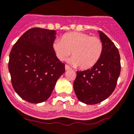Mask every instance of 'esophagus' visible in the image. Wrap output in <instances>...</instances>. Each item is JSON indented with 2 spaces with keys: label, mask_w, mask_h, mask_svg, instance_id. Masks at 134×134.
Returning <instances> with one entry per match:
<instances>
[{
  "label": "esophagus",
  "mask_w": 134,
  "mask_h": 134,
  "mask_svg": "<svg viewBox=\"0 0 134 134\" xmlns=\"http://www.w3.org/2000/svg\"><path fill=\"white\" fill-rule=\"evenodd\" d=\"M71 69H72V68H71L69 66H68V65H65V70H70Z\"/></svg>",
  "instance_id": "34e87169"
}]
</instances>
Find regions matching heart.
Instances as JSON below:
<instances>
[{
    "label": "heart",
    "mask_w": 134,
    "mask_h": 134,
    "mask_svg": "<svg viewBox=\"0 0 134 134\" xmlns=\"http://www.w3.org/2000/svg\"><path fill=\"white\" fill-rule=\"evenodd\" d=\"M54 52L60 61L72 53L68 62L82 70L92 68L99 61L103 52V43L99 38L84 32L64 34L61 40L56 39L52 44Z\"/></svg>",
    "instance_id": "b5f03b06"
}]
</instances>
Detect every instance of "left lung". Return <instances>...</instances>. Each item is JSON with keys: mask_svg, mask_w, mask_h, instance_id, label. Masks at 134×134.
Wrapping results in <instances>:
<instances>
[{"mask_svg": "<svg viewBox=\"0 0 134 134\" xmlns=\"http://www.w3.org/2000/svg\"><path fill=\"white\" fill-rule=\"evenodd\" d=\"M103 43L99 61L90 69L77 71L74 89L78 100L86 104H96L108 98L116 88L121 70L119 51L112 41L98 31Z\"/></svg>", "mask_w": 134, "mask_h": 134, "instance_id": "obj_1", "label": "left lung"}]
</instances>
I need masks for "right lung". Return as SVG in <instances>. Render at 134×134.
Returning <instances> with one entry per match:
<instances>
[{"mask_svg": "<svg viewBox=\"0 0 134 134\" xmlns=\"http://www.w3.org/2000/svg\"><path fill=\"white\" fill-rule=\"evenodd\" d=\"M54 30L32 28L19 38L11 49L8 62L13 88L22 99L32 104L49 98L58 79L65 72L52 44Z\"/></svg>", "mask_w": 134, "mask_h": 134, "instance_id": "right-lung-1", "label": "right lung"}]
</instances>
